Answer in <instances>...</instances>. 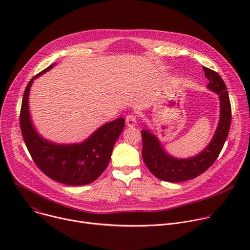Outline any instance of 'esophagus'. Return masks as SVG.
I'll use <instances>...</instances> for the list:
<instances>
[{"label":"esophagus","mask_w":250,"mask_h":250,"mask_svg":"<svg viewBox=\"0 0 250 250\" xmlns=\"http://www.w3.org/2000/svg\"><path fill=\"white\" fill-rule=\"evenodd\" d=\"M125 125L129 127H133L136 125V119H135V116L129 114L126 116L125 118Z\"/></svg>","instance_id":"34e87169"}]
</instances>
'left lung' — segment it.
Wrapping results in <instances>:
<instances>
[{"mask_svg":"<svg viewBox=\"0 0 250 250\" xmlns=\"http://www.w3.org/2000/svg\"><path fill=\"white\" fill-rule=\"evenodd\" d=\"M208 80V88L220 96L221 116L217 130L209 145L198 155L178 159L169 155L158 138L148 129H142V158L149 171L158 179L167 182H182L198 177L216 161L221 153L231 124V106L227 86L222 77L207 67H203Z\"/></svg>","mask_w":250,"mask_h":250,"instance_id":"left-lung-1","label":"left lung"}]
</instances>
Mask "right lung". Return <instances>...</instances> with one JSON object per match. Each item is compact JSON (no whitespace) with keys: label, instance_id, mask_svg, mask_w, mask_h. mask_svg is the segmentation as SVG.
<instances>
[{"label":"right lung","instance_id":"right-lung-1","mask_svg":"<svg viewBox=\"0 0 250 250\" xmlns=\"http://www.w3.org/2000/svg\"><path fill=\"white\" fill-rule=\"evenodd\" d=\"M51 64L27 84L22 97L20 125L24 144L34 163L50 179L69 186L94 182L108 166L114 146L121 135L125 120L104 124L81 144L56 145L42 138L33 127L28 110V95L35 78L47 72Z\"/></svg>","mask_w":250,"mask_h":250}]
</instances>
